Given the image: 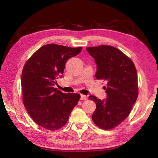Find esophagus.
<instances>
[{
    "label": "esophagus",
    "instance_id": "1",
    "mask_svg": "<svg viewBox=\"0 0 158 158\" xmlns=\"http://www.w3.org/2000/svg\"><path fill=\"white\" fill-rule=\"evenodd\" d=\"M81 98H80V99H81V100H87V96H85V95H83V94H81Z\"/></svg>",
    "mask_w": 158,
    "mask_h": 158
}]
</instances>
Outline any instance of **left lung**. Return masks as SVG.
<instances>
[{"instance_id": "1", "label": "left lung", "mask_w": 158, "mask_h": 158, "mask_svg": "<svg viewBox=\"0 0 158 158\" xmlns=\"http://www.w3.org/2000/svg\"><path fill=\"white\" fill-rule=\"evenodd\" d=\"M96 64V77L106 81V98H89L96 103L92 115L96 125L104 130L112 129L129 115L138 97V78L133 62L123 52L109 45L87 48Z\"/></svg>"}]
</instances>
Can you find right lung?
Listing matches in <instances>:
<instances>
[{
    "mask_svg": "<svg viewBox=\"0 0 158 158\" xmlns=\"http://www.w3.org/2000/svg\"><path fill=\"white\" fill-rule=\"evenodd\" d=\"M82 48L48 44L39 49L25 64L22 73L23 102L35 122L56 130L64 126L78 103L79 94H65L54 88L65 64Z\"/></svg>",
    "mask_w": 158,
    "mask_h": 158,
    "instance_id": "1",
    "label": "right lung"
}]
</instances>
